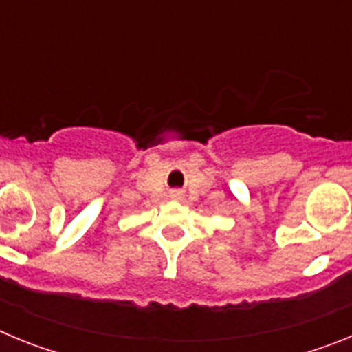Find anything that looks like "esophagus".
<instances>
[{
	"mask_svg": "<svg viewBox=\"0 0 352 352\" xmlns=\"http://www.w3.org/2000/svg\"><path fill=\"white\" fill-rule=\"evenodd\" d=\"M176 195H178V194H173V197H176Z\"/></svg>",
	"mask_w": 352,
	"mask_h": 352,
	"instance_id": "1",
	"label": "esophagus"
}]
</instances>
